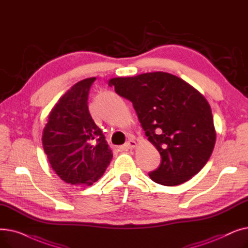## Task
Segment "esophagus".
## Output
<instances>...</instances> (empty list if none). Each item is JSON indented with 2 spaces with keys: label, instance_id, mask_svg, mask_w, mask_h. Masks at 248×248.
Returning a JSON list of instances; mask_svg holds the SVG:
<instances>
[{
  "label": "esophagus",
  "instance_id": "esophagus-1",
  "mask_svg": "<svg viewBox=\"0 0 248 248\" xmlns=\"http://www.w3.org/2000/svg\"><path fill=\"white\" fill-rule=\"evenodd\" d=\"M138 146V144H137V141L135 140H133V139H131L129 140H127L125 144L121 148L122 150H124V149H134V148H136Z\"/></svg>",
  "mask_w": 248,
  "mask_h": 248
}]
</instances>
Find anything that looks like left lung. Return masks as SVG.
Listing matches in <instances>:
<instances>
[{"label":"left lung","instance_id":"obj_1","mask_svg":"<svg viewBox=\"0 0 248 248\" xmlns=\"http://www.w3.org/2000/svg\"><path fill=\"white\" fill-rule=\"evenodd\" d=\"M115 93L133 102L148 140L162 157L149 174L155 183L176 186L201 171L213 152L216 132L211 108L189 83L167 72L108 80Z\"/></svg>","mask_w":248,"mask_h":248}]
</instances>
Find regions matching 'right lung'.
Returning a JSON list of instances; mask_svg holds the SVG:
<instances>
[{
    "label": "right lung",
    "instance_id": "1",
    "mask_svg": "<svg viewBox=\"0 0 248 248\" xmlns=\"http://www.w3.org/2000/svg\"><path fill=\"white\" fill-rule=\"evenodd\" d=\"M95 77L75 83L48 115L42 144L52 169L71 185H93L106 172L112 152L91 117L87 99Z\"/></svg>",
    "mask_w": 248,
    "mask_h": 248
}]
</instances>
